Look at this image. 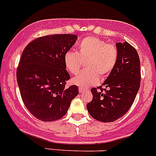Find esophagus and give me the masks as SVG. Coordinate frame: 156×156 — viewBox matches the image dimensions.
Wrapping results in <instances>:
<instances>
[{
	"label": "esophagus",
	"mask_w": 156,
	"mask_h": 156,
	"mask_svg": "<svg viewBox=\"0 0 156 156\" xmlns=\"http://www.w3.org/2000/svg\"><path fill=\"white\" fill-rule=\"evenodd\" d=\"M85 90H86V89H84V88H82V87H80L79 88V91H80V94L83 93V92H84Z\"/></svg>",
	"instance_id": "esophagus-1"
}]
</instances>
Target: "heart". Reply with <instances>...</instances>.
I'll use <instances>...</instances> for the list:
<instances>
[{
    "mask_svg": "<svg viewBox=\"0 0 156 156\" xmlns=\"http://www.w3.org/2000/svg\"><path fill=\"white\" fill-rule=\"evenodd\" d=\"M118 60V50L114 44L94 37H88L80 43L77 52H66L64 57L66 67L70 73L76 75L86 62L87 70L74 77L73 83L80 87L97 84L99 75L106 76L115 68Z\"/></svg>",
    "mask_w": 156,
    "mask_h": 156,
    "instance_id": "1",
    "label": "heart"
}]
</instances>
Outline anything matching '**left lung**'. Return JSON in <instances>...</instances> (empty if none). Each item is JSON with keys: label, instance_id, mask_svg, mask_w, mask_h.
Here are the masks:
<instances>
[{"label": "left lung", "instance_id": "1", "mask_svg": "<svg viewBox=\"0 0 156 156\" xmlns=\"http://www.w3.org/2000/svg\"><path fill=\"white\" fill-rule=\"evenodd\" d=\"M118 60L102 85L91 89L93 99L87 103L94 119L110 122L127 112L136 98L140 81V58L129 43H116Z\"/></svg>", "mask_w": 156, "mask_h": 156}]
</instances>
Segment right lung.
Wrapping results in <instances>:
<instances>
[{"mask_svg": "<svg viewBox=\"0 0 156 156\" xmlns=\"http://www.w3.org/2000/svg\"><path fill=\"white\" fill-rule=\"evenodd\" d=\"M77 40L74 34H54L30 42L17 69V82L25 106L37 119L58 120L78 95V87H66L70 76L64 57Z\"/></svg>", "mask_w": 156, "mask_h": 156, "instance_id": "right-lung-1", "label": "right lung"}]
</instances>
